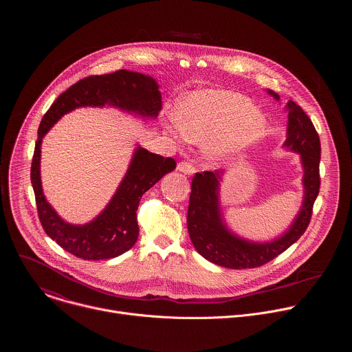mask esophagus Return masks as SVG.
<instances>
[{
	"label": "esophagus",
	"mask_w": 352,
	"mask_h": 352,
	"mask_svg": "<svg viewBox=\"0 0 352 352\" xmlns=\"http://www.w3.org/2000/svg\"><path fill=\"white\" fill-rule=\"evenodd\" d=\"M179 172L184 173V175H192L195 173V168L190 164V162H186V161H182L177 164V168H176Z\"/></svg>",
	"instance_id": "34e87169"
}]
</instances>
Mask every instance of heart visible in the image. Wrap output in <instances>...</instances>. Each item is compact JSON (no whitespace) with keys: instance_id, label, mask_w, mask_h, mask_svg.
<instances>
[{"instance_id":"1","label":"heart","mask_w":352,"mask_h":352,"mask_svg":"<svg viewBox=\"0 0 352 352\" xmlns=\"http://www.w3.org/2000/svg\"><path fill=\"white\" fill-rule=\"evenodd\" d=\"M264 115L240 94L219 89L191 92L179 102L176 120L166 124L175 140L207 144L206 154L222 161L243 151L264 130Z\"/></svg>"}]
</instances>
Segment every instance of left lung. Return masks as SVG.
I'll return each instance as SVG.
<instances>
[{
	"label": "left lung",
	"instance_id": "left-lung-1",
	"mask_svg": "<svg viewBox=\"0 0 352 352\" xmlns=\"http://www.w3.org/2000/svg\"><path fill=\"white\" fill-rule=\"evenodd\" d=\"M276 100L279 96L268 91ZM289 123L285 148L301 155L305 195L301 210L290 228L278 239L267 243H252L232 233L219 208V182L223 170L197 173L191 184L187 228L195 250L221 267L241 270L260 267L292 247L307 229L313 204L320 191V153L318 134L300 105L287 102Z\"/></svg>",
	"mask_w": 352,
	"mask_h": 352
}]
</instances>
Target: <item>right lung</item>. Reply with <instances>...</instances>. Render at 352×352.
I'll return each mask as SVG.
<instances>
[{"mask_svg":"<svg viewBox=\"0 0 352 352\" xmlns=\"http://www.w3.org/2000/svg\"><path fill=\"white\" fill-rule=\"evenodd\" d=\"M105 104L142 118H157L162 102L155 80L137 72L118 70L82 78L59 95L45 113L31 165L38 215L46 234L60 248L84 260L112 258L133 248L140 234L137 210L142 195L164 175L176 168L173 158H165L138 146L120 186L100 214L85 225L65 222L43 194L42 140L65 113L78 107H104Z\"/></svg>","mask_w":352,"mask_h":352,"instance_id":"right-lung-1","label":"right lung"}]
</instances>
